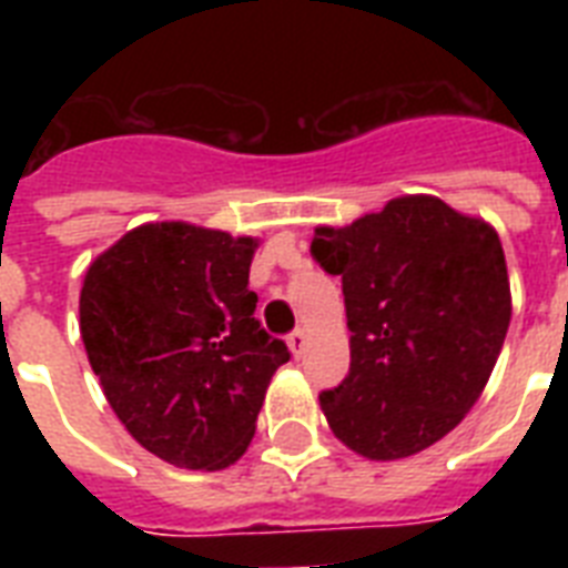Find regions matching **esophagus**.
<instances>
[{"label": "esophagus", "instance_id": "34e87169", "mask_svg": "<svg viewBox=\"0 0 568 568\" xmlns=\"http://www.w3.org/2000/svg\"><path fill=\"white\" fill-rule=\"evenodd\" d=\"M288 347H292L294 356H301L303 347H306V329H303V327L294 329L292 336H288Z\"/></svg>", "mask_w": 568, "mask_h": 568}]
</instances>
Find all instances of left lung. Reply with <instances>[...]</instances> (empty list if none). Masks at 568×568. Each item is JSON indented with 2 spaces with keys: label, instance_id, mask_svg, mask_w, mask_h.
<instances>
[{
  "label": "left lung",
  "instance_id": "left-lung-1",
  "mask_svg": "<svg viewBox=\"0 0 568 568\" xmlns=\"http://www.w3.org/2000/svg\"><path fill=\"white\" fill-rule=\"evenodd\" d=\"M312 256L342 276L351 329V372L321 392L333 433L368 459L430 448L475 406L510 327L498 232L409 194L318 226Z\"/></svg>",
  "mask_w": 568,
  "mask_h": 568
}]
</instances>
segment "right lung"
<instances>
[{
  "instance_id": "1",
  "label": "right lung",
  "mask_w": 568,
  "mask_h": 568,
  "mask_svg": "<svg viewBox=\"0 0 568 568\" xmlns=\"http://www.w3.org/2000/svg\"><path fill=\"white\" fill-rule=\"evenodd\" d=\"M256 239L144 223L84 274L79 329L111 409L150 454L217 471L247 450L288 347L253 318Z\"/></svg>"
}]
</instances>
